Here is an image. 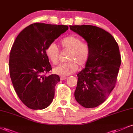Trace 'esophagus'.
<instances>
[{"mask_svg": "<svg viewBox=\"0 0 133 133\" xmlns=\"http://www.w3.org/2000/svg\"><path fill=\"white\" fill-rule=\"evenodd\" d=\"M67 79V78H66V77H60V80H62V81H64V80H66Z\"/></svg>", "mask_w": 133, "mask_h": 133, "instance_id": "esophagus-1", "label": "esophagus"}]
</instances>
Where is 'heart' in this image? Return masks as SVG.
<instances>
[{"label":"heart","instance_id":"b5f03b06","mask_svg":"<svg viewBox=\"0 0 133 133\" xmlns=\"http://www.w3.org/2000/svg\"><path fill=\"white\" fill-rule=\"evenodd\" d=\"M60 44L64 49L70 50L67 58L69 62L55 67L54 72L60 76H66L76 71L78 64L81 66L86 65L90 56V48L88 44L83 42L79 37L75 36L65 37L60 41ZM45 54L53 64L58 62L59 49L55 44L51 43L47 45Z\"/></svg>","mask_w":133,"mask_h":133}]
</instances>
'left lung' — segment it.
Here are the masks:
<instances>
[{"instance_id":"1","label":"left lung","mask_w":133,"mask_h":133,"mask_svg":"<svg viewBox=\"0 0 133 133\" xmlns=\"http://www.w3.org/2000/svg\"><path fill=\"white\" fill-rule=\"evenodd\" d=\"M85 39L90 48L85 68L77 74L75 98L85 108L102 104L115 86L121 55L114 37L104 29L92 25L70 26Z\"/></svg>"}]
</instances>
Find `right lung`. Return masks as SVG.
Listing matches in <instances>:
<instances>
[{
  "mask_svg": "<svg viewBox=\"0 0 133 133\" xmlns=\"http://www.w3.org/2000/svg\"><path fill=\"white\" fill-rule=\"evenodd\" d=\"M68 29L66 25L36 23L21 31L13 44L10 78L19 99L29 109H45L53 101L60 77L44 75L52 70L45 49Z\"/></svg>",
  "mask_w": 133,
  "mask_h": 133,
  "instance_id": "1",
  "label": "right lung"
}]
</instances>
